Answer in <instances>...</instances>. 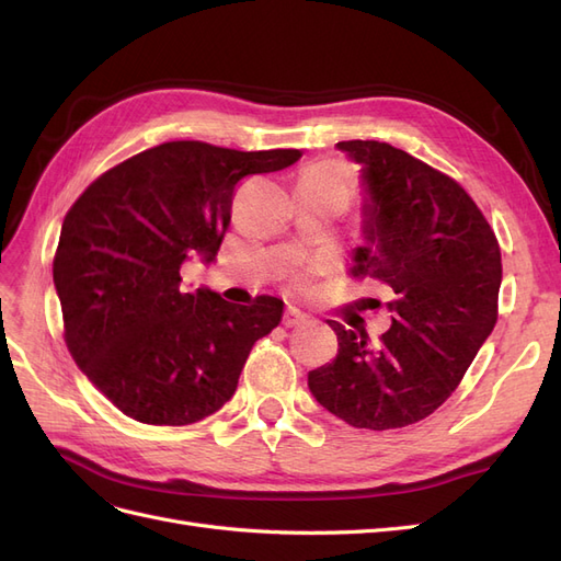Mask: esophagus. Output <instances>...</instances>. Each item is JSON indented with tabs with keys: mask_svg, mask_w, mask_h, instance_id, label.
<instances>
[{
	"mask_svg": "<svg viewBox=\"0 0 561 561\" xmlns=\"http://www.w3.org/2000/svg\"><path fill=\"white\" fill-rule=\"evenodd\" d=\"M307 322V313H301L297 307H287L285 316H283V325L285 328H299Z\"/></svg>",
	"mask_w": 561,
	"mask_h": 561,
	"instance_id": "esophagus-1",
	"label": "esophagus"
}]
</instances>
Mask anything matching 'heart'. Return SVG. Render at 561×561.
Masks as SVG:
<instances>
[{
    "instance_id": "1",
    "label": "heart",
    "mask_w": 561,
    "mask_h": 561,
    "mask_svg": "<svg viewBox=\"0 0 561 561\" xmlns=\"http://www.w3.org/2000/svg\"><path fill=\"white\" fill-rule=\"evenodd\" d=\"M304 175L325 180V182H332V184H342V186H348V182H351L348 168L342 161H320V163L311 165Z\"/></svg>"
}]
</instances>
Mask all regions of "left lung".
<instances>
[{"label":"left lung","instance_id":"left-lung-1","mask_svg":"<svg viewBox=\"0 0 561 561\" xmlns=\"http://www.w3.org/2000/svg\"><path fill=\"white\" fill-rule=\"evenodd\" d=\"M360 163L363 233L355 278L383 283L390 330L328 320L339 351L309 371V390L353 428H404L433 414L486 342L499 316L501 248L456 180L377 140L336 142Z\"/></svg>","mask_w":561,"mask_h":561}]
</instances>
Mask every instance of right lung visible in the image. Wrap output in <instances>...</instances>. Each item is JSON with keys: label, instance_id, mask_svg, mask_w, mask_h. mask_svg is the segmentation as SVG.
Masks as SVG:
<instances>
[{"label": "right lung", "instance_id": "obj_1", "mask_svg": "<svg viewBox=\"0 0 561 561\" xmlns=\"http://www.w3.org/2000/svg\"><path fill=\"white\" fill-rule=\"evenodd\" d=\"M299 149L236 151L163 142L100 175L65 215L54 283L75 363L126 416L186 426L239 386L283 301L231 304L180 287L182 264L213 262L243 178L299 161Z\"/></svg>", "mask_w": 561, "mask_h": 561}]
</instances>
